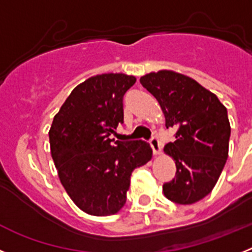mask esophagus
Listing matches in <instances>:
<instances>
[{"mask_svg": "<svg viewBox=\"0 0 252 252\" xmlns=\"http://www.w3.org/2000/svg\"><path fill=\"white\" fill-rule=\"evenodd\" d=\"M150 145H151V148H153V153L155 157L161 154V145H160V142H159V140H158V137H153V139L150 140Z\"/></svg>", "mask_w": 252, "mask_h": 252, "instance_id": "1", "label": "esophagus"}]
</instances>
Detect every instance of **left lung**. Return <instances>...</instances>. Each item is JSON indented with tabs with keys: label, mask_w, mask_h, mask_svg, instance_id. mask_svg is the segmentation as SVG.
Wrapping results in <instances>:
<instances>
[{
	"label": "left lung",
	"mask_w": 252,
	"mask_h": 252,
	"mask_svg": "<svg viewBox=\"0 0 252 252\" xmlns=\"http://www.w3.org/2000/svg\"><path fill=\"white\" fill-rule=\"evenodd\" d=\"M140 83L158 99L165 126L177 130L164 153L175 161L177 175L162 186L169 201L192 204L212 192L228 158L231 126L217 95L188 75L151 72Z\"/></svg>",
	"instance_id": "8db88e82"
}]
</instances>
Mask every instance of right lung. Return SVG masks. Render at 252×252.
Instances as JSON below:
<instances>
[{
  "instance_id": "obj_1",
  "label": "right lung",
  "mask_w": 252,
  "mask_h": 252,
  "mask_svg": "<svg viewBox=\"0 0 252 252\" xmlns=\"http://www.w3.org/2000/svg\"><path fill=\"white\" fill-rule=\"evenodd\" d=\"M136 78L107 73L88 78L68 95L49 130L58 177L75 206L91 216L115 215L126 203L133 169L153 150L145 141L115 142L110 135L124 122V94Z\"/></svg>"
}]
</instances>
